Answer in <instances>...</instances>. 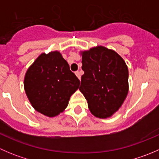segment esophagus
Here are the masks:
<instances>
[{"label": "esophagus", "instance_id": "1", "mask_svg": "<svg viewBox=\"0 0 159 159\" xmlns=\"http://www.w3.org/2000/svg\"><path fill=\"white\" fill-rule=\"evenodd\" d=\"M75 75H76V76L78 77L79 79H81V74H80V72L78 71V70H77V71H75Z\"/></svg>", "mask_w": 159, "mask_h": 159}]
</instances>
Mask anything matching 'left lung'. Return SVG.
Instances as JSON below:
<instances>
[{"mask_svg":"<svg viewBox=\"0 0 159 159\" xmlns=\"http://www.w3.org/2000/svg\"><path fill=\"white\" fill-rule=\"evenodd\" d=\"M79 90L90 111L106 118L119 109L129 91V70L122 57L102 46L82 52Z\"/></svg>","mask_w":159,"mask_h":159,"instance_id":"8db88e82","label":"left lung"}]
</instances>
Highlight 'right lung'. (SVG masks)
<instances>
[{
	"mask_svg": "<svg viewBox=\"0 0 159 159\" xmlns=\"http://www.w3.org/2000/svg\"><path fill=\"white\" fill-rule=\"evenodd\" d=\"M80 81L58 51L41 54L28 68L25 90L34 109L48 117L63 111Z\"/></svg>",
	"mask_w": 159,
	"mask_h": 159,
	"instance_id": "1",
	"label": "right lung"
}]
</instances>
